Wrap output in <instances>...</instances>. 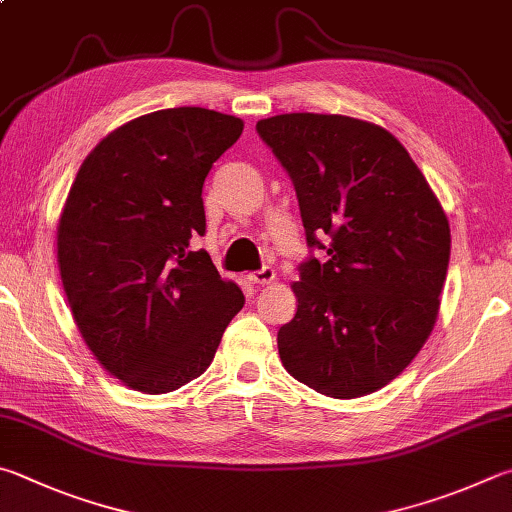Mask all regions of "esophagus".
I'll return each mask as SVG.
<instances>
[{"label":"esophagus","instance_id":"obj_1","mask_svg":"<svg viewBox=\"0 0 512 512\" xmlns=\"http://www.w3.org/2000/svg\"><path fill=\"white\" fill-rule=\"evenodd\" d=\"M248 280L253 282V284H259V286L271 284V282L275 280V271H273L271 266H264V268H259V271L250 273V275H248Z\"/></svg>","mask_w":512,"mask_h":512}]
</instances>
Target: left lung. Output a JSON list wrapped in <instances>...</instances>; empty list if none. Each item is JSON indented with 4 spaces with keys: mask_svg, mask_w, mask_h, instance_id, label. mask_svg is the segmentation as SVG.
<instances>
[{
    "mask_svg": "<svg viewBox=\"0 0 512 512\" xmlns=\"http://www.w3.org/2000/svg\"><path fill=\"white\" fill-rule=\"evenodd\" d=\"M257 134L291 176L306 244L327 253L300 264L295 318L277 331L282 365L324 396L376 392L432 333L448 217L405 147L374 123L282 114L259 120Z\"/></svg>",
    "mask_w": 512,
    "mask_h": 512,
    "instance_id": "8db88e82",
    "label": "left lung"
}]
</instances>
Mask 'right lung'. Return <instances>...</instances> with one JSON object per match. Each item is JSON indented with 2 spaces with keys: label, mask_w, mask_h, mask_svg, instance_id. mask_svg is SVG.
Instances as JSON below:
<instances>
[{
  "label": "right lung",
  "mask_w": 512,
  "mask_h": 512,
  "mask_svg": "<svg viewBox=\"0 0 512 512\" xmlns=\"http://www.w3.org/2000/svg\"><path fill=\"white\" fill-rule=\"evenodd\" d=\"M244 120L203 107L161 109L91 150L58 224V266L73 320L127 387L167 394L210 367L244 306L206 250L203 181Z\"/></svg>",
  "instance_id": "add662e5"
}]
</instances>
